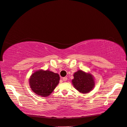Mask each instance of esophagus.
Masks as SVG:
<instances>
[{
  "instance_id": "esophagus-1",
  "label": "esophagus",
  "mask_w": 127,
  "mask_h": 127,
  "mask_svg": "<svg viewBox=\"0 0 127 127\" xmlns=\"http://www.w3.org/2000/svg\"><path fill=\"white\" fill-rule=\"evenodd\" d=\"M62 80L64 81V82H66V81L67 80V78L66 77H63Z\"/></svg>"
}]
</instances>
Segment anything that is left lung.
Wrapping results in <instances>:
<instances>
[{
  "label": "left lung",
  "mask_w": 127,
  "mask_h": 127,
  "mask_svg": "<svg viewBox=\"0 0 127 127\" xmlns=\"http://www.w3.org/2000/svg\"><path fill=\"white\" fill-rule=\"evenodd\" d=\"M74 79L72 83L79 92L83 93H89L95 86V80L91 74L78 70L74 73Z\"/></svg>",
  "instance_id": "left-lung-1"
}]
</instances>
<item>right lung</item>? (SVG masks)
<instances>
[{
	"mask_svg": "<svg viewBox=\"0 0 127 127\" xmlns=\"http://www.w3.org/2000/svg\"><path fill=\"white\" fill-rule=\"evenodd\" d=\"M60 76L49 70H39L32 74L30 85L36 95L46 97L53 92L59 83Z\"/></svg>",
	"mask_w": 127,
	"mask_h": 127,
	"instance_id": "add662e5",
	"label": "right lung"
}]
</instances>
